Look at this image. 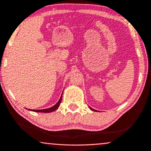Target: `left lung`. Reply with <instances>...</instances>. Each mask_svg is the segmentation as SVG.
I'll use <instances>...</instances> for the list:
<instances>
[{
	"instance_id": "1",
	"label": "left lung",
	"mask_w": 151,
	"mask_h": 151,
	"mask_svg": "<svg viewBox=\"0 0 151 151\" xmlns=\"http://www.w3.org/2000/svg\"><path fill=\"white\" fill-rule=\"evenodd\" d=\"M89 107H90V106H89ZM90 109L91 110H92V111H96V110H94V109H93L92 108H91V107H90Z\"/></svg>"
}]
</instances>
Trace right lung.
Listing matches in <instances>:
<instances>
[{"label": "right lung", "instance_id": "right-lung-1", "mask_svg": "<svg viewBox=\"0 0 151 151\" xmlns=\"http://www.w3.org/2000/svg\"><path fill=\"white\" fill-rule=\"evenodd\" d=\"M61 99H62V94H61V96L59 100L57 102L55 105H54L53 106L49 108V109H41V110H32V109H28L30 110L31 111H35V112H39V113H51L55 111V110H57L58 108L59 107V105H60L61 102Z\"/></svg>", "mask_w": 151, "mask_h": 151}]
</instances>
